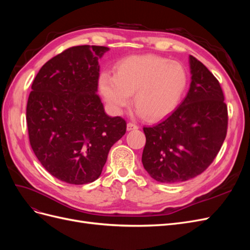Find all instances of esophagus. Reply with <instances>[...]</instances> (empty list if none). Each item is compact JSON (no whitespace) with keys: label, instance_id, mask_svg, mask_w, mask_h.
Returning a JSON list of instances; mask_svg holds the SVG:
<instances>
[{"label":"esophagus","instance_id":"obj_1","mask_svg":"<svg viewBox=\"0 0 250 250\" xmlns=\"http://www.w3.org/2000/svg\"><path fill=\"white\" fill-rule=\"evenodd\" d=\"M137 129H139V126H137L135 124H133V123H128V124H127V130H128V131L137 130Z\"/></svg>","mask_w":250,"mask_h":250}]
</instances>
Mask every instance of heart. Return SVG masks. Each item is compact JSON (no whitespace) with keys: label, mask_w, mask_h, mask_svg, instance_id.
<instances>
[{"label":"heart","mask_w":250,"mask_h":250,"mask_svg":"<svg viewBox=\"0 0 250 250\" xmlns=\"http://www.w3.org/2000/svg\"><path fill=\"white\" fill-rule=\"evenodd\" d=\"M187 85L188 73L183 64L155 55L127 57L116 65L113 76L102 74L99 79L101 95L113 112H122L133 95L135 113L151 121L175 110Z\"/></svg>","instance_id":"heart-1"}]
</instances>
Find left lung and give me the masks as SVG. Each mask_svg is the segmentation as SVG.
Masks as SVG:
<instances>
[{"instance_id":"obj_1","label":"left lung","mask_w":250,"mask_h":250,"mask_svg":"<svg viewBox=\"0 0 250 250\" xmlns=\"http://www.w3.org/2000/svg\"><path fill=\"white\" fill-rule=\"evenodd\" d=\"M188 92L167 119L144 127V168L154 180L178 184L194 178L214 161L226 137L228 106L218 80L195 57H188Z\"/></svg>"}]
</instances>
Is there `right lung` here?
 Here are the masks:
<instances>
[{"label":"right lung","mask_w":250,"mask_h":250,"mask_svg":"<svg viewBox=\"0 0 250 250\" xmlns=\"http://www.w3.org/2000/svg\"><path fill=\"white\" fill-rule=\"evenodd\" d=\"M109 48L77 46L44 63L27 103L30 145L51 175L85 185L101 175L111 146L126 132L104 110L98 92L99 60Z\"/></svg>","instance_id":"add662e5"}]
</instances>
